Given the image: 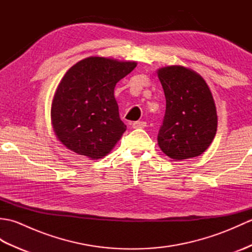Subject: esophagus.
<instances>
[{"instance_id":"obj_1","label":"esophagus","mask_w":252,"mask_h":252,"mask_svg":"<svg viewBox=\"0 0 252 252\" xmlns=\"http://www.w3.org/2000/svg\"><path fill=\"white\" fill-rule=\"evenodd\" d=\"M132 126L134 129H144L146 126V122L145 121H135L132 123Z\"/></svg>"}]
</instances>
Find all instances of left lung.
Wrapping results in <instances>:
<instances>
[{"label": "left lung", "instance_id": "1", "mask_svg": "<svg viewBox=\"0 0 252 252\" xmlns=\"http://www.w3.org/2000/svg\"><path fill=\"white\" fill-rule=\"evenodd\" d=\"M165 114L158 145L174 161L198 157L216 136L218 116L210 89L199 73L184 66L159 68Z\"/></svg>", "mask_w": 252, "mask_h": 252}]
</instances>
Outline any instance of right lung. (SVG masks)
<instances>
[{
	"mask_svg": "<svg viewBox=\"0 0 252 252\" xmlns=\"http://www.w3.org/2000/svg\"><path fill=\"white\" fill-rule=\"evenodd\" d=\"M136 65L90 56L69 69L58 84L51 108L53 130L63 146L92 160L111 152L126 130L114 90Z\"/></svg>",
	"mask_w": 252,
	"mask_h": 252,
	"instance_id": "right-lung-1",
	"label": "right lung"
}]
</instances>
